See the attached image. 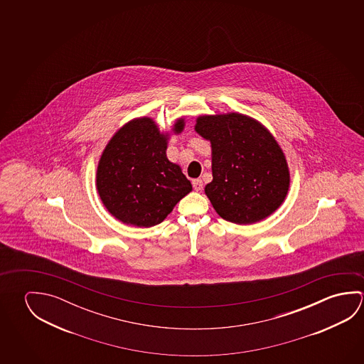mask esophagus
Returning <instances> with one entry per match:
<instances>
[{"mask_svg":"<svg viewBox=\"0 0 364 364\" xmlns=\"http://www.w3.org/2000/svg\"><path fill=\"white\" fill-rule=\"evenodd\" d=\"M193 188H194V191H200L203 189V181L200 179H194L193 180Z\"/></svg>","mask_w":364,"mask_h":364,"instance_id":"esophagus-1","label":"esophagus"}]
</instances>
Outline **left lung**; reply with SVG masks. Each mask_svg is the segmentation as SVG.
<instances>
[{
    "label": "left lung",
    "mask_w": 364,
    "mask_h": 364,
    "mask_svg": "<svg viewBox=\"0 0 364 364\" xmlns=\"http://www.w3.org/2000/svg\"><path fill=\"white\" fill-rule=\"evenodd\" d=\"M196 131L212 146L213 180L204 191L223 220L251 225L279 208L289 189V170L262 123L239 113L200 115Z\"/></svg>",
    "instance_id": "left-lung-1"
}]
</instances>
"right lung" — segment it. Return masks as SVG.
<instances>
[{
    "label": "right lung",
    "instance_id": "obj_1",
    "mask_svg": "<svg viewBox=\"0 0 364 364\" xmlns=\"http://www.w3.org/2000/svg\"><path fill=\"white\" fill-rule=\"evenodd\" d=\"M184 125L183 118L176 120L173 133H181ZM167 138L154 119L144 117L128 122L109 141L97 165L96 188L117 220L156 226L191 193V181L166 157Z\"/></svg>",
    "mask_w": 364,
    "mask_h": 364
}]
</instances>
